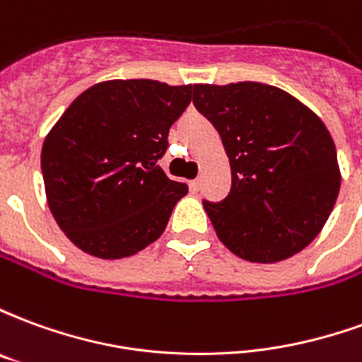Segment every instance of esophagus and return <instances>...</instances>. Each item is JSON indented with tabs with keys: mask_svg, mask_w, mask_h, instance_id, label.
Listing matches in <instances>:
<instances>
[{
	"mask_svg": "<svg viewBox=\"0 0 362 362\" xmlns=\"http://www.w3.org/2000/svg\"><path fill=\"white\" fill-rule=\"evenodd\" d=\"M199 188H202V180H199V178L189 182V189H192V192H199Z\"/></svg>",
	"mask_w": 362,
	"mask_h": 362,
	"instance_id": "obj_1",
	"label": "esophagus"
}]
</instances>
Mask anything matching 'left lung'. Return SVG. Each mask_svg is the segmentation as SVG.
Instances as JSON below:
<instances>
[{"mask_svg": "<svg viewBox=\"0 0 362 362\" xmlns=\"http://www.w3.org/2000/svg\"><path fill=\"white\" fill-rule=\"evenodd\" d=\"M194 104L219 132L233 186L204 202L221 243L248 262H279L326 225L341 186L324 122L285 90L244 81L194 85Z\"/></svg>", "mask_w": 362, "mask_h": 362, "instance_id": "obj_1", "label": "left lung"}]
</instances>
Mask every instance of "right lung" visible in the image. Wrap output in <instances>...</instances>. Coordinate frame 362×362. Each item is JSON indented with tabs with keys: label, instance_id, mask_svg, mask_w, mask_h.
Masks as SVG:
<instances>
[{
	"label": "right lung",
	"instance_id": "add662e5",
	"mask_svg": "<svg viewBox=\"0 0 362 362\" xmlns=\"http://www.w3.org/2000/svg\"><path fill=\"white\" fill-rule=\"evenodd\" d=\"M189 100L192 85L116 79L81 93L62 114L40 165L52 215L77 248L118 259L163 235L188 186L157 163Z\"/></svg>",
	"mask_w": 362,
	"mask_h": 362
}]
</instances>
